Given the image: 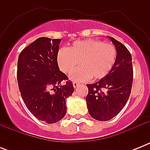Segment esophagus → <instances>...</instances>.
<instances>
[{
	"label": "esophagus",
	"mask_w": 150,
	"mask_h": 150,
	"mask_svg": "<svg viewBox=\"0 0 150 150\" xmlns=\"http://www.w3.org/2000/svg\"><path fill=\"white\" fill-rule=\"evenodd\" d=\"M79 85V82H73V86H74V88H76V87H77Z\"/></svg>",
	"instance_id": "esophagus-1"
}]
</instances>
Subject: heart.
Segmentation results:
<instances>
[{"label":"heart","instance_id":"b5f03b06","mask_svg":"<svg viewBox=\"0 0 150 150\" xmlns=\"http://www.w3.org/2000/svg\"><path fill=\"white\" fill-rule=\"evenodd\" d=\"M117 50L114 44L98 40L75 41L68 48L59 49L57 62L62 72L70 74L78 63L81 67L71 75L74 81H84L91 77L101 79L106 77L114 67Z\"/></svg>","mask_w":150,"mask_h":150}]
</instances>
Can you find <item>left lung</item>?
I'll return each mask as SVG.
<instances>
[{
  "instance_id": "left-lung-1",
  "label": "left lung",
  "mask_w": 150,
  "mask_h": 150,
  "mask_svg": "<svg viewBox=\"0 0 150 150\" xmlns=\"http://www.w3.org/2000/svg\"><path fill=\"white\" fill-rule=\"evenodd\" d=\"M117 57L108 75L93 84H87L86 104L90 116L97 121H109L119 114L130 96L133 82L132 55L125 45L113 37Z\"/></svg>"
}]
</instances>
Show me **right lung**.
Here are the masks:
<instances>
[{"instance_id": "1", "label": "right lung", "mask_w": 150, "mask_h": 150, "mask_svg": "<svg viewBox=\"0 0 150 150\" xmlns=\"http://www.w3.org/2000/svg\"><path fill=\"white\" fill-rule=\"evenodd\" d=\"M61 41L40 37L22 50L18 60L17 80L22 100L36 118L47 124L64 117L65 100L75 90L57 62Z\"/></svg>"}]
</instances>
